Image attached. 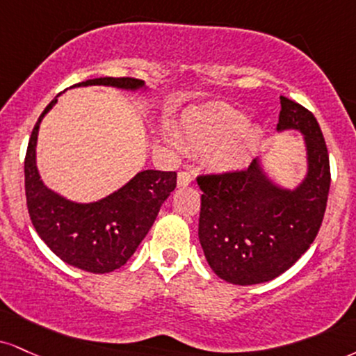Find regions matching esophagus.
<instances>
[{"mask_svg": "<svg viewBox=\"0 0 356 356\" xmlns=\"http://www.w3.org/2000/svg\"><path fill=\"white\" fill-rule=\"evenodd\" d=\"M192 174L189 172V170H181V172H179V175H177V186L179 187H186V186H189V184L192 182Z\"/></svg>", "mask_w": 356, "mask_h": 356, "instance_id": "obj_1", "label": "esophagus"}]
</instances>
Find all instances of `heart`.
Returning a JSON list of instances; mask_svg holds the SVG:
<instances>
[{"label": "heart", "instance_id": "obj_1", "mask_svg": "<svg viewBox=\"0 0 356 356\" xmlns=\"http://www.w3.org/2000/svg\"><path fill=\"white\" fill-rule=\"evenodd\" d=\"M241 111L225 104L209 106L187 115L181 129V140L197 152H209V162L220 172H235L250 161L262 139V131L245 126Z\"/></svg>", "mask_w": 356, "mask_h": 356}]
</instances>
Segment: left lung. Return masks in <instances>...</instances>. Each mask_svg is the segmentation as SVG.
<instances>
[{
	"mask_svg": "<svg viewBox=\"0 0 356 356\" xmlns=\"http://www.w3.org/2000/svg\"><path fill=\"white\" fill-rule=\"evenodd\" d=\"M277 131H300L307 175L295 189L277 186L259 159L243 170L199 175V241L222 280L255 285L289 270L315 241L330 191L327 144L315 115L280 96Z\"/></svg>",
	"mask_w": 356,
	"mask_h": 356,
	"instance_id": "8db88e82",
	"label": "left lung"
}]
</instances>
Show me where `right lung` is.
Masks as SVG:
<instances>
[{
    "label": "right lung",
    "instance_id": "right-lung-1",
    "mask_svg": "<svg viewBox=\"0 0 356 356\" xmlns=\"http://www.w3.org/2000/svg\"><path fill=\"white\" fill-rule=\"evenodd\" d=\"M76 86H113L137 91L144 81L134 78H96ZM74 86V88H76ZM58 102L42 111L29 137L24 159V189L36 232L63 262L91 273H108L122 267L144 241L161 205L175 189L177 174L143 170L126 186L97 202L78 204L48 189L36 167L40 124Z\"/></svg>",
    "mask_w": 356,
    "mask_h": 356
}]
</instances>
